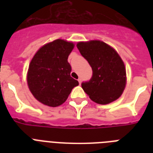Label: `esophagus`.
I'll return each instance as SVG.
<instances>
[{
    "label": "esophagus",
    "mask_w": 153,
    "mask_h": 153,
    "mask_svg": "<svg viewBox=\"0 0 153 153\" xmlns=\"http://www.w3.org/2000/svg\"><path fill=\"white\" fill-rule=\"evenodd\" d=\"M78 81H79V84H81V82H82V79H80V78H79V79H78Z\"/></svg>",
    "instance_id": "1"
}]
</instances>
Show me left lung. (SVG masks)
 Segmentation results:
<instances>
[{
    "mask_svg": "<svg viewBox=\"0 0 153 153\" xmlns=\"http://www.w3.org/2000/svg\"><path fill=\"white\" fill-rule=\"evenodd\" d=\"M77 48L93 71L90 81L82 83L83 91L98 104L117 100L126 84V67L117 52L100 40L79 42Z\"/></svg>",
    "mask_w": 153,
    "mask_h": 153,
    "instance_id": "8db88e82",
    "label": "left lung"
}]
</instances>
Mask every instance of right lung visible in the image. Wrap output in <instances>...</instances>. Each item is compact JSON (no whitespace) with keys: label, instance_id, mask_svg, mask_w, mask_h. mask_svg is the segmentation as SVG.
<instances>
[{"label":"right lung","instance_id":"right-lung-1","mask_svg":"<svg viewBox=\"0 0 153 153\" xmlns=\"http://www.w3.org/2000/svg\"><path fill=\"white\" fill-rule=\"evenodd\" d=\"M74 44L55 39L42 47L30 62L27 74L28 88L39 102L51 107L62 105L79 82L71 77L67 61Z\"/></svg>","mask_w":153,"mask_h":153}]
</instances>
